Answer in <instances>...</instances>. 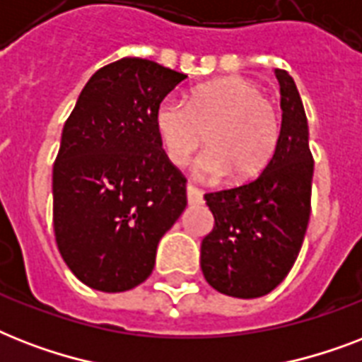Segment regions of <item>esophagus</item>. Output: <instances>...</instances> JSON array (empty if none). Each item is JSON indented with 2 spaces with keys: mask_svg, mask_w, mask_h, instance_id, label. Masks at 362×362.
I'll return each mask as SVG.
<instances>
[{
  "mask_svg": "<svg viewBox=\"0 0 362 362\" xmlns=\"http://www.w3.org/2000/svg\"><path fill=\"white\" fill-rule=\"evenodd\" d=\"M187 203L189 204H203V192L195 187L193 184H187Z\"/></svg>",
  "mask_w": 362,
  "mask_h": 362,
  "instance_id": "1",
  "label": "esophagus"
}]
</instances>
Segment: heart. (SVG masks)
<instances>
[{"instance_id": "1", "label": "heart", "mask_w": 362, "mask_h": 362, "mask_svg": "<svg viewBox=\"0 0 362 362\" xmlns=\"http://www.w3.org/2000/svg\"><path fill=\"white\" fill-rule=\"evenodd\" d=\"M156 131L176 167L189 161L206 135L209 150L199 158V175H227L244 182L270 163L280 136V116L257 82L226 76L193 88L186 103L163 99L156 110Z\"/></svg>"}]
</instances>
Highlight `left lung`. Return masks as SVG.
I'll return each mask as SVG.
<instances>
[{"instance_id":"left-lung-1","label":"left lung","mask_w":362,"mask_h":362,"mask_svg":"<svg viewBox=\"0 0 362 362\" xmlns=\"http://www.w3.org/2000/svg\"><path fill=\"white\" fill-rule=\"evenodd\" d=\"M281 127L267 169L242 186L206 193L214 229L201 244V269L216 291L237 298L270 293L289 274L310 220L314 158L295 81L276 69Z\"/></svg>"}]
</instances>
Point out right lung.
<instances>
[{
    "instance_id": "add662e5",
    "label": "right lung",
    "mask_w": 362,
    "mask_h": 362,
    "mask_svg": "<svg viewBox=\"0 0 362 362\" xmlns=\"http://www.w3.org/2000/svg\"><path fill=\"white\" fill-rule=\"evenodd\" d=\"M187 75L141 58L93 73L64 125L54 161V235L71 272L98 291L133 289L187 204L170 163L158 105Z\"/></svg>"
}]
</instances>
